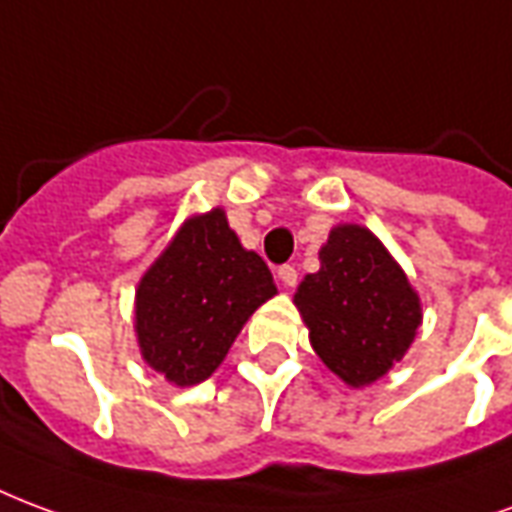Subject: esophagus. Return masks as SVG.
<instances>
[{"label": "esophagus", "mask_w": 512, "mask_h": 512, "mask_svg": "<svg viewBox=\"0 0 512 512\" xmlns=\"http://www.w3.org/2000/svg\"><path fill=\"white\" fill-rule=\"evenodd\" d=\"M278 278H281L286 289H292L294 283H297V270H294L292 264H283V267H278Z\"/></svg>", "instance_id": "1"}]
</instances>
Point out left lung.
Instances as JSON below:
<instances>
[{
    "instance_id": "left-lung-1",
    "label": "left lung",
    "mask_w": 512,
    "mask_h": 512,
    "mask_svg": "<svg viewBox=\"0 0 512 512\" xmlns=\"http://www.w3.org/2000/svg\"><path fill=\"white\" fill-rule=\"evenodd\" d=\"M322 270L297 289V308L322 363L346 384L376 382L420 327V300L374 234L338 226L319 253Z\"/></svg>"
}]
</instances>
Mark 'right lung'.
Listing matches in <instances>:
<instances>
[{"mask_svg": "<svg viewBox=\"0 0 512 512\" xmlns=\"http://www.w3.org/2000/svg\"><path fill=\"white\" fill-rule=\"evenodd\" d=\"M272 294L270 267L242 248L223 210L188 220L138 283L141 354L179 387L204 382Z\"/></svg>", "mask_w": 512, "mask_h": 512, "instance_id": "obj_1", "label": "right lung"}]
</instances>
